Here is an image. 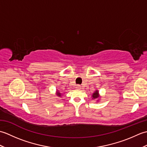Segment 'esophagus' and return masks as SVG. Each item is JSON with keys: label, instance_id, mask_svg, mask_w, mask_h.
<instances>
[{"label": "esophagus", "instance_id": "34e87169", "mask_svg": "<svg viewBox=\"0 0 147 147\" xmlns=\"http://www.w3.org/2000/svg\"><path fill=\"white\" fill-rule=\"evenodd\" d=\"M76 88L77 89H80V88H81V85H77L76 86Z\"/></svg>", "mask_w": 147, "mask_h": 147}]
</instances>
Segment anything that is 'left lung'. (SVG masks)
Wrapping results in <instances>:
<instances>
[{"mask_svg": "<svg viewBox=\"0 0 147 147\" xmlns=\"http://www.w3.org/2000/svg\"><path fill=\"white\" fill-rule=\"evenodd\" d=\"M92 97L93 98H96L97 97H98V92L97 90L93 93V94L92 95Z\"/></svg>", "mask_w": 147, "mask_h": 147, "instance_id": "left-lung-1", "label": "left lung"}]
</instances>
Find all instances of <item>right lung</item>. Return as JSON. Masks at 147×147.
<instances>
[{
	"label": "right lung",
	"instance_id": "add662e5",
	"mask_svg": "<svg viewBox=\"0 0 147 147\" xmlns=\"http://www.w3.org/2000/svg\"><path fill=\"white\" fill-rule=\"evenodd\" d=\"M57 95L59 96H61V93H59V92H57Z\"/></svg>",
	"mask_w": 147,
	"mask_h": 147
}]
</instances>
